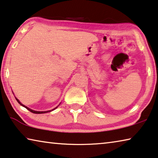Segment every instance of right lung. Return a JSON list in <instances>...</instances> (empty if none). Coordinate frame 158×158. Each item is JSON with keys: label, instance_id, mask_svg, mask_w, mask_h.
<instances>
[{"label": "right lung", "instance_id": "obj_1", "mask_svg": "<svg viewBox=\"0 0 158 158\" xmlns=\"http://www.w3.org/2000/svg\"><path fill=\"white\" fill-rule=\"evenodd\" d=\"M15 99L17 100V102H18L19 104H20V105H21V106H23V107H25V108H27V110H29V111H30V112H33V113H35V114H43V113H46V112H51V111H52V110H55V109H56V108H57V107H56V108L52 109V110H48V111H35V110H31V109H30V108H29V107H27V106H24V105H23V104H22V103H21V102H19V100H18V99H17L16 97H15Z\"/></svg>", "mask_w": 158, "mask_h": 158}]
</instances>
